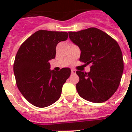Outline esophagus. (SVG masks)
Returning <instances> with one entry per match:
<instances>
[{"mask_svg": "<svg viewBox=\"0 0 132 132\" xmlns=\"http://www.w3.org/2000/svg\"><path fill=\"white\" fill-rule=\"evenodd\" d=\"M71 73H72V74H75V73H76V70H75V69H72V70H71Z\"/></svg>", "mask_w": 132, "mask_h": 132, "instance_id": "obj_1", "label": "esophagus"}]
</instances>
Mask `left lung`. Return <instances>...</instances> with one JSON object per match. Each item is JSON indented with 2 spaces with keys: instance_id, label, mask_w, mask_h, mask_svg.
<instances>
[{
  "instance_id": "8db88e82",
  "label": "left lung",
  "mask_w": 132,
  "mask_h": 132,
  "mask_svg": "<svg viewBox=\"0 0 132 132\" xmlns=\"http://www.w3.org/2000/svg\"><path fill=\"white\" fill-rule=\"evenodd\" d=\"M69 38L80 48L79 60L90 64V71L77 70L76 88L81 97L93 103L106 101L114 94L123 72V54L117 42L101 30L88 28L68 32Z\"/></svg>"
}]
</instances>
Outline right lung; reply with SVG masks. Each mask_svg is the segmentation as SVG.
<instances>
[{
    "mask_svg": "<svg viewBox=\"0 0 132 132\" xmlns=\"http://www.w3.org/2000/svg\"><path fill=\"white\" fill-rule=\"evenodd\" d=\"M68 38V33L40 30L22 44L15 55L13 72L20 92L38 108L49 106L60 98L62 86L70 75L69 68L50 70L56 46Z\"/></svg>",
    "mask_w": 132,
    "mask_h": 132,
    "instance_id": "add662e5",
    "label": "right lung"
}]
</instances>
